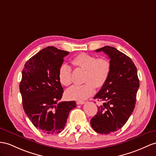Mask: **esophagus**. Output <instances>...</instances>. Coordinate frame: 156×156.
<instances>
[{
	"label": "esophagus",
	"mask_w": 156,
	"mask_h": 156,
	"mask_svg": "<svg viewBox=\"0 0 156 156\" xmlns=\"http://www.w3.org/2000/svg\"><path fill=\"white\" fill-rule=\"evenodd\" d=\"M85 102L84 101H77V104L78 105H82V104H83V103H84Z\"/></svg>",
	"instance_id": "esophagus-1"
}]
</instances>
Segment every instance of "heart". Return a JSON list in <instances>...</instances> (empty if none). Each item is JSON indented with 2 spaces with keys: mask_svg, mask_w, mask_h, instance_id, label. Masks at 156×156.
<instances>
[{
  "mask_svg": "<svg viewBox=\"0 0 156 156\" xmlns=\"http://www.w3.org/2000/svg\"><path fill=\"white\" fill-rule=\"evenodd\" d=\"M71 63L76 69L86 71L82 86H73L65 93L66 98L71 100L82 101L92 95L95 87L101 88L105 84L111 73V64L107 58H98L96 56L87 53H80L76 56ZM58 76L60 82L65 86L72 83L71 67L63 64L58 69Z\"/></svg>",
  "mask_w": 156,
  "mask_h": 156,
  "instance_id": "1",
  "label": "heart"
}]
</instances>
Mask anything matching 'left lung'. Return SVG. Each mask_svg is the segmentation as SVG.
I'll use <instances>...</instances> for the list:
<instances>
[{
  "label": "left lung",
  "mask_w": 156,
  "mask_h": 156,
  "mask_svg": "<svg viewBox=\"0 0 156 156\" xmlns=\"http://www.w3.org/2000/svg\"><path fill=\"white\" fill-rule=\"evenodd\" d=\"M95 51L109 56L111 69L105 84L94 98L103 104L90 124L97 133L108 134L121 129L133 113L139 80L133 61L116 48L105 46Z\"/></svg>",
  "instance_id": "8db88e82"
}]
</instances>
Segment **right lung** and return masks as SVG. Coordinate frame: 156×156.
I'll return each mask as SVG.
<instances>
[{
    "label": "right lung",
    "mask_w": 156,
    "mask_h": 156,
    "mask_svg": "<svg viewBox=\"0 0 156 156\" xmlns=\"http://www.w3.org/2000/svg\"><path fill=\"white\" fill-rule=\"evenodd\" d=\"M69 52L47 47L30 58L22 70L20 91L26 115L42 133L54 134L65 128L75 101L58 102L63 88L58 73Z\"/></svg>",
    "instance_id": "right-lung-1"
}]
</instances>
